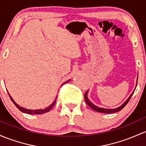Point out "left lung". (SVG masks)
<instances>
[{
	"instance_id": "left-lung-1",
	"label": "left lung",
	"mask_w": 146,
	"mask_h": 146,
	"mask_svg": "<svg viewBox=\"0 0 146 146\" xmlns=\"http://www.w3.org/2000/svg\"><path fill=\"white\" fill-rule=\"evenodd\" d=\"M136 85H137V82H136ZM134 92H133L130 95L129 98H128L127 100L126 101H125V102H124L123 104L121 105V106H119V107H117V108H115V109H104V108H100V107H98V106H95V104H92L91 102H90V100H88V91L86 92L85 95H84V99H85V101L86 102V103H87V104L88 105V106H90V107L92 109H93V110H95V111H98V112H100V113H112L117 112V111H119L121 110V109H123V108L125 107V106H126V104H127L128 102L129 101L130 98H131V97L132 96Z\"/></svg>"
}]
</instances>
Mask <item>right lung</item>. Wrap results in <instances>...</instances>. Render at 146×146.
<instances>
[{"mask_svg":"<svg viewBox=\"0 0 146 146\" xmlns=\"http://www.w3.org/2000/svg\"><path fill=\"white\" fill-rule=\"evenodd\" d=\"M70 81V80H69V81H67V82H68V81ZM67 82H65V84H66ZM8 94H9V93H8ZM9 96H10V99H11V100H12V102H13L14 104H15V106H16L19 109V111H21V112H23V113H28V114H42V113H44L48 112V111H49L50 110H51V109H52L53 106H54L55 104H56V98H56V100H54V102H53L52 104L50 105L49 106H48V107H46V109H36V110H31V109H25V108L21 107V106H20L19 105H18V104H17L16 102H15V100H14L12 98V97L10 96V94H9Z\"/></svg>","mask_w":146,"mask_h":146,"instance_id":"1","label":"right lung"}]
</instances>
